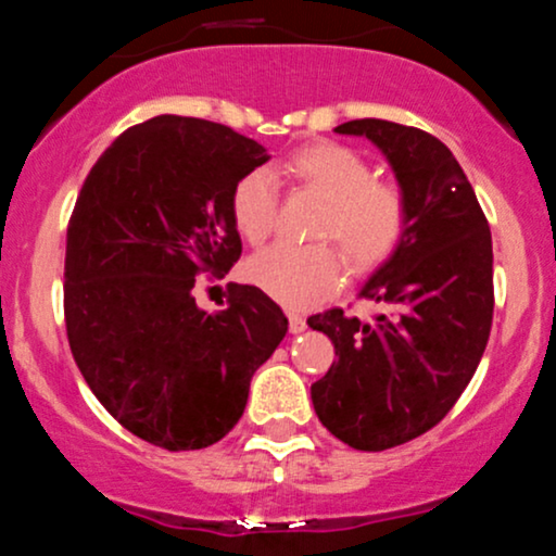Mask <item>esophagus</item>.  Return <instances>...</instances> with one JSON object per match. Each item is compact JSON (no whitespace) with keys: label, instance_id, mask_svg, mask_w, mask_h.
<instances>
[{"label":"esophagus","instance_id":"1","mask_svg":"<svg viewBox=\"0 0 556 556\" xmlns=\"http://www.w3.org/2000/svg\"><path fill=\"white\" fill-rule=\"evenodd\" d=\"M288 319H290V332L292 334H301L303 329H306V319H303L301 314H288Z\"/></svg>","mask_w":556,"mask_h":556}]
</instances>
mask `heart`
Segmentation results:
<instances>
[{
  "mask_svg": "<svg viewBox=\"0 0 556 556\" xmlns=\"http://www.w3.org/2000/svg\"><path fill=\"white\" fill-rule=\"evenodd\" d=\"M285 170L329 203L319 237L338 240L358 271L380 266L393 255L406 231V203L395 187L377 185L375 168L345 144L319 142L292 152ZM231 218L253 245L268 240L279 222L277 176L266 168L248 170L231 189ZM343 255L329 245H279L248 264V277L288 308H311L343 282Z\"/></svg>",
  "mask_w": 556,
  "mask_h": 556,
  "instance_id": "obj_1",
  "label": "heart"
}]
</instances>
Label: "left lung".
<instances>
[{"label":"left lung","instance_id":"obj_1","mask_svg":"<svg viewBox=\"0 0 556 556\" xmlns=\"http://www.w3.org/2000/svg\"><path fill=\"white\" fill-rule=\"evenodd\" d=\"M334 131L367 137L386 155L406 203V231L358 290L380 314L364 321L329 308L308 319L338 353L311 386V401L334 438L386 451L441 422L483 358L493 319L491 229L441 139L377 118Z\"/></svg>","mask_w":556,"mask_h":556}]
</instances>
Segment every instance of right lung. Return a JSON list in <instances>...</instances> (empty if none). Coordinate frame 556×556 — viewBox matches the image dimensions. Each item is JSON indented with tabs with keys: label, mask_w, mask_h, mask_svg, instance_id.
<instances>
[{
	"label": "right lung",
	"mask_w": 556,
	"mask_h": 556,
	"mask_svg": "<svg viewBox=\"0 0 556 556\" xmlns=\"http://www.w3.org/2000/svg\"><path fill=\"white\" fill-rule=\"evenodd\" d=\"M268 152L229 126L155 115L89 170L65 240V327L84 380L126 430L168 451L213 446L240 422L288 316L242 285L222 311L194 274L242 253L231 189Z\"/></svg>",
	"instance_id": "add662e5"
}]
</instances>
